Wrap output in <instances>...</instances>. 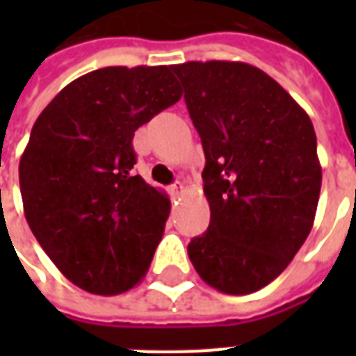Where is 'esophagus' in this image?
I'll return each mask as SVG.
<instances>
[{"label": "esophagus", "instance_id": "obj_1", "mask_svg": "<svg viewBox=\"0 0 356 356\" xmlns=\"http://www.w3.org/2000/svg\"><path fill=\"white\" fill-rule=\"evenodd\" d=\"M170 192H172L173 195H183L184 192H186V186H184L183 183H173L172 186H170Z\"/></svg>", "mask_w": 356, "mask_h": 356}]
</instances>
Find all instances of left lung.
Instances as JSON below:
<instances>
[{
  "instance_id": "obj_1",
  "label": "left lung",
  "mask_w": 356,
  "mask_h": 356,
  "mask_svg": "<svg viewBox=\"0 0 356 356\" xmlns=\"http://www.w3.org/2000/svg\"><path fill=\"white\" fill-rule=\"evenodd\" d=\"M205 151L211 223L188 243L207 284L243 296L270 284L309 236L321 166L309 114L245 63L172 66Z\"/></svg>"
}]
</instances>
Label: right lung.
<instances>
[{"label": "right lung", "mask_w": 356, "mask_h": 356, "mask_svg": "<svg viewBox=\"0 0 356 356\" xmlns=\"http://www.w3.org/2000/svg\"><path fill=\"white\" fill-rule=\"evenodd\" d=\"M170 66H108L64 86L31 131L19 190L31 231L68 281L96 296L138 284L170 200L134 175V131L181 99Z\"/></svg>", "instance_id": "right-lung-1"}]
</instances>
